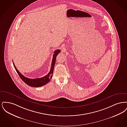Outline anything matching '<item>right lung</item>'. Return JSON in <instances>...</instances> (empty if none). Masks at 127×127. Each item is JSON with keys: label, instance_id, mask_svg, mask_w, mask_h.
<instances>
[{"label": "right lung", "instance_id": "add662e5", "mask_svg": "<svg viewBox=\"0 0 127 127\" xmlns=\"http://www.w3.org/2000/svg\"><path fill=\"white\" fill-rule=\"evenodd\" d=\"M60 52H61V50H60V49H57L54 52V54H53V57L52 61V63H51V66L50 70L49 72L48 73L47 75H46L45 76L43 77L42 78H41L31 79L25 77H24V76L22 75L17 69L14 62H13V64L14 67H15L16 71L18 73L19 76L26 84H27L28 85L31 86V87H42L43 86L47 84L48 82L50 80V79L52 78L53 70H54V68L55 64V62H56V58H57V55L59 54V53H60Z\"/></svg>", "mask_w": 127, "mask_h": 127}]
</instances>
